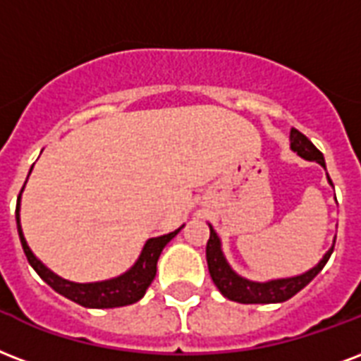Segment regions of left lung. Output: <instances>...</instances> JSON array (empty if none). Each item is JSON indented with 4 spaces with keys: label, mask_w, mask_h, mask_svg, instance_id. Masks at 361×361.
<instances>
[{
    "label": "left lung",
    "mask_w": 361,
    "mask_h": 361,
    "mask_svg": "<svg viewBox=\"0 0 361 361\" xmlns=\"http://www.w3.org/2000/svg\"><path fill=\"white\" fill-rule=\"evenodd\" d=\"M290 147L301 159L318 162L322 169L326 170L324 155L316 149V145L310 142L309 137L301 134L297 128H291L290 130ZM326 176L329 185L334 187L331 178H329L327 172ZM208 227H210V238H208V244H206V261H208V271H210L212 280L217 286V290L221 291V295L231 299V301L244 302V305H271V302L288 301V299L295 295L297 291H301L310 280L314 279L316 274L324 269V265L329 259V255L334 254V246H331L312 269L305 271L302 274L288 276V279H272L265 280V282H255V280H250L246 276H240L229 265V261H227L224 254L221 238H219V235L214 231L210 224H208Z\"/></svg>",
    "instance_id": "1"
}]
</instances>
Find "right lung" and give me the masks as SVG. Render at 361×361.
Wrapping results in <instances>:
<instances>
[{"label":"right lung","mask_w":361,"mask_h":361,"mask_svg":"<svg viewBox=\"0 0 361 361\" xmlns=\"http://www.w3.org/2000/svg\"><path fill=\"white\" fill-rule=\"evenodd\" d=\"M22 191H24V187H22ZM22 191L18 195V200H16V229H18V236H20V244L24 247L27 263L34 267V271L56 293L64 295L66 299H70V301L77 302V305H81V307H87V309H115V307H126V305L140 301L145 295V290L149 288L153 279H155L157 261L161 257V252L183 229V225H181L180 229L172 231L169 235L149 238L144 244V247H142V254L136 259V263L128 271H125L119 276H115V279L100 280V282H87V284L71 282V280H66L62 276H59L56 272H52L45 263H41L34 255V252L30 250V246H27L20 225Z\"/></svg>","instance_id":"right-lung-1"}]
</instances>
